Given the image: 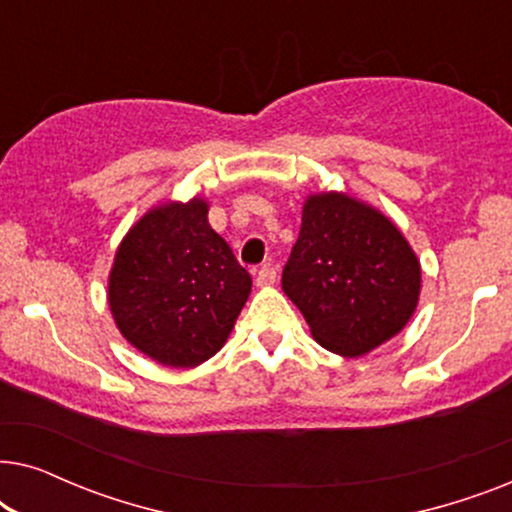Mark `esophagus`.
<instances>
[{"label":"esophagus","mask_w":512,"mask_h":512,"mask_svg":"<svg viewBox=\"0 0 512 512\" xmlns=\"http://www.w3.org/2000/svg\"><path fill=\"white\" fill-rule=\"evenodd\" d=\"M275 282H277V270L272 268V265H263V268H258V272H256L258 286H270Z\"/></svg>","instance_id":"34e87169"}]
</instances>
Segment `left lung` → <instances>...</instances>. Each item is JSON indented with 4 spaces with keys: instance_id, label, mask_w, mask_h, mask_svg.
Here are the masks:
<instances>
[{
    "instance_id": "obj_1",
    "label": "left lung",
    "mask_w": 512,
    "mask_h": 512,
    "mask_svg": "<svg viewBox=\"0 0 512 512\" xmlns=\"http://www.w3.org/2000/svg\"><path fill=\"white\" fill-rule=\"evenodd\" d=\"M419 282L417 256L387 216L340 193L305 202L282 289L321 347L361 356L387 342L415 312Z\"/></svg>"
}]
</instances>
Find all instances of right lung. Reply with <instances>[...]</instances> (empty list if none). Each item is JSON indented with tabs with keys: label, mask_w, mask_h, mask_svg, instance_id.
Instances as JSON below:
<instances>
[{
	"label": "right lung",
	"mask_w": 512,
	"mask_h": 512,
	"mask_svg": "<svg viewBox=\"0 0 512 512\" xmlns=\"http://www.w3.org/2000/svg\"><path fill=\"white\" fill-rule=\"evenodd\" d=\"M249 291V272L198 198L151 209L118 247L109 275V307L125 340L172 368L219 352Z\"/></svg>",
	"instance_id": "add662e5"
}]
</instances>
